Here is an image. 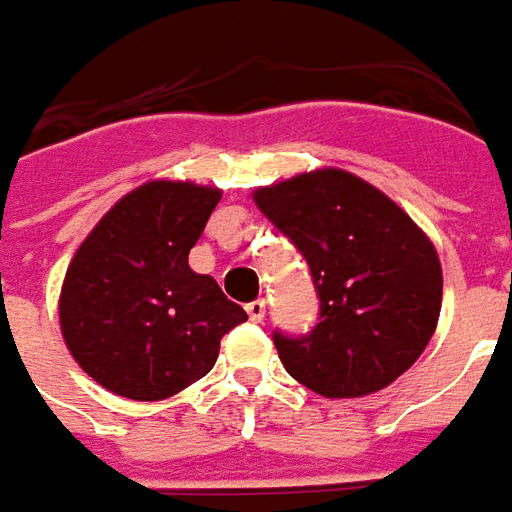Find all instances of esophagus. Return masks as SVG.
Listing matches in <instances>:
<instances>
[{"label": "esophagus", "instance_id": "34e87169", "mask_svg": "<svg viewBox=\"0 0 512 512\" xmlns=\"http://www.w3.org/2000/svg\"><path fill=\"white\" fill-rule=\"evenodd\" d=\"M246 314L252 322H263V316H266V300H252L246 305Z\"/></svg>", "mask_w": 512, "mask_h": 512}]
</instances>
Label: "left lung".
I'll return each mask as SVG.
<instances>
[{
    "label": "left lung",
    "mask_w": 512,
    "mask_h": 512,
    "mask_svg": "<svg viewBox=\"0 0 512 512\" xmlns=\"http://www.w3.org/2000/svg\"><path fill=\"white\" fill-rule=\"evenodd\" d=\"M255 204L305 257L319 322L274 330L291 378L325 398H358L403 375L426 350L443 302L440 257L378 187L322 168L255 190Z\"/></svg>",
    "instance_id": "8db88e82"
}]
</instances>
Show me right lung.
<instances>
[{
    "label": "right lung",
    "instance_id": "add662e5",
    "mask_svg": "<svg viewBox=\"0 0 512 512\" xmlns=\"http://www.w3.org/2000/svg\"><path fill=\"white\" fill-rule=\"evenodd\" d=\"M221 201L193 182H148L111 207L66 269L58 316L72 358L100 387L162 401L210 373L246 322L187 255Z\"/></svg>",
    "mask_w": 512,
    "mask_h": 512
}]
</instances>
